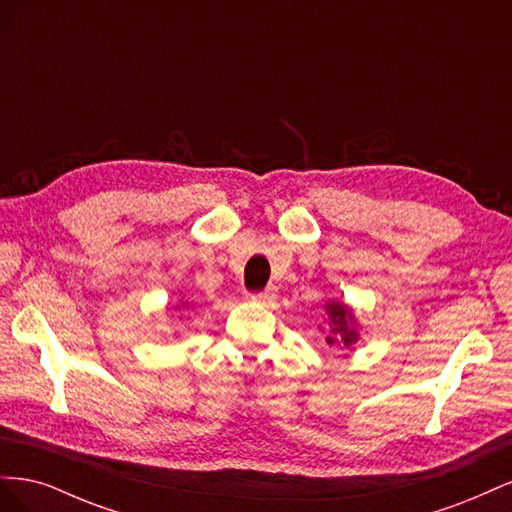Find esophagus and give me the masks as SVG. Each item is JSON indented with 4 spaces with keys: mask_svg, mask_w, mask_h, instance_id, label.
<instances>
[{
    "mask_svg": "<svg viewBox=\"0 0 512 512\" xmlns=\"http://www.w3.org/2000/svg\"><path fill=\"white\" fill-rule=\"evenodd\" d=\"M275 288H267V290H260V292H254L252 294V301H256V303H271V301H275Z\"/></svg>",
    "mask_w": 512,
    "mask_h": 512,
    "instance_id": "34e87169",
    "label": "esophagus"
}]
</instances>
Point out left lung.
Listing matches in <instances>:
<instances>
[{
    "label": "left lung",
    "mask_w": 512,
    "mask_h": 512,
    "mask_svg": "<svg viewBox=\"0 0 512 512\" xmlns=\"http://www.w3.org/2000/svg\"><path fill=\"white\" fill-rule=\"evenodd\" d=\"M327 312H329V320H331V324H333L331 335L327 337V344L333 346V344L337 342V339H339V342H342L346 348H348L350 344H354V342H356V331L350 329V324H348V322H352L350 309H348L346 305H342V303H327Z\"/></svg>",
    "instance_id": "8db88e82"
}]
</instances>
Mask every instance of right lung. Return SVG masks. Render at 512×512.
Masks as SVG:
<instances>
[{
  "mask_svg": "<svg viewBox=\"0 0 512 512\" xmlns=\"http://www.w3.org/2000/svg\"><path fill=\"white\" fill-rule=\"evenodd\" d=\"M183 307H188V305H183Z\"/></svg>",
  "mask_w": 512,
  "mask_h": 512,
  "instance_id": "right-lung-1",
  "label": "right lung"
}]
</instances>
